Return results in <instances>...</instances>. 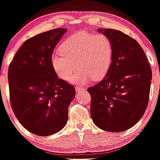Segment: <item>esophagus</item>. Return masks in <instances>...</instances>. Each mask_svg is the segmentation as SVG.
Returning a JSON list of instances; mask_svg holds the SVG:
<instances>
[{
  "label": "esophagus",
  "mask_w": 160,
  "mask_h": 160,
  "mask_svg": "<svg viewBox=\"0 0 160 160\" xmlns=\"http://www.w3.org/2000/svg\"><path fill=\"white\" fill-rule=\"evenodd\" d=\"M75 90L77 92H83L85 91V88L80 86H76L75 87Z\"/></svg>",
  "instance_id": "34e87169"
}]
</instances>
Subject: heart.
Instances as JSON below:
<instances>
[{"label": "heart", "mask_w": 160, "mask_h": 160, "mask_svg": "<svg viewBox=\"0 0 160 160\" xmlns=\"http://www.w3.org/2000/svg\"><path fill=\"white\" fill-rule=\"evenodd\" d=\"M59 51L51 57L54 71L59 78L68 81L78 65L80 70L71 81L78 84L102 79L113 61V44L103 34L78 33L67 39L59 47Z\"/></svg>", "instance_id": "b5f03b06"}]
</instances>
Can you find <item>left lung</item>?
I'll list each match as a JSON object with an SVG mask.
<instances>
[{
    "instance_id": "1",
    "label": "left lung",
    "mask_w": 160,
    "mask_h": 160,
    "mask_svg": "<svg viewBox=\"0 0 160 160\" xmlns=\"http://www.w3.org/2000/svg\"><path fill=\"white\" fill-rule=\"evenodd\" d=\"M113 44V56L101 82L88 88L90 114L98 127L120 132L140 120L149 102L152 70L141 46L120 31L103 28Z\"/></svg>"
}]
</instances>
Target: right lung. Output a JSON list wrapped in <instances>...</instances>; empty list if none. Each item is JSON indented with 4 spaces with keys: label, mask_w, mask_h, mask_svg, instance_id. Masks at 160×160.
I'll return each mask as SVG.
<instances>
[{
    "label": "right lung",
    "mask_w": 160,
    "mask_h": 160,
    "mask_svg": "<svg viewBox=\"0 0 160 160\" xmlns=\"http://www.w3.org/2000/svg\"><path fill=\"white\" fill-rule=\"evenodd\" d=\"M66 32V28H54L29 38L8 68L12 110L26 129L38 136L62 129L75 95V87L59 79L51 63L54 49Z\"/></svg>",
    "instance_id": "add662e5"
}]
</instances>
